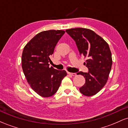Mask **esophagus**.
<instances>
[{
    "instance_id": "1",
    "label": "esophagus",
    "mask_w": 128,
    "mask_h": 128,
    "mask_svg": "<svg viewBox=\"0 0 128 128\" xmlns=\"http://www.w3.org/2000/svg\"><path fill=\"white\" fill-rule=\"evenodd\" d=\"M68 75L72 76H76V73H70V72H67Z\"/></svg>"
}]
</instances>
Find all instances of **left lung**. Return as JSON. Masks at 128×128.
I'll use <instances>...</instances> for the list:
<instances>
[{
	"label": "left lung",
	"instance_id": "8db88e82",
	"mask_svg": "<svg viewBox=\"0 0 128 128\" xmlns=\"http://www.w3.org/2000/svg\"><path fill=\"white\" fill-rule=\"evenodd\" d=\"M66 31L75 41L79 54L87 58L84 64L88 72L78 73L86 79V83L79 91L84 96H94L106 84L112 67V55L108 44L89 29L78 28Z\"/></svg>",
	"mask_w": 128,
	"mask_h": 128
}]
</instances>
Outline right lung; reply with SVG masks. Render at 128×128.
I'll return each instance as SVG.
<instances>
[{
  "label": "right lung",
  "mask_w": 128,
  "mask_h": 128,
  "mask_svg": "<svg viewBox=\"0 0 128 128\" xmlns=\"http://www.w3.org/2000/svg\"><path fill=\"white\" fill-rule=\"evenodd\" d=\"M65 33L62 30L40 32L26 44L23 49L22 66L32 89L43 98L53 96L58 91L65 70L49 67L50 56L54 54L57 42Z\"/></svg>",
  "instance_id": "1"
}]
</instances>
